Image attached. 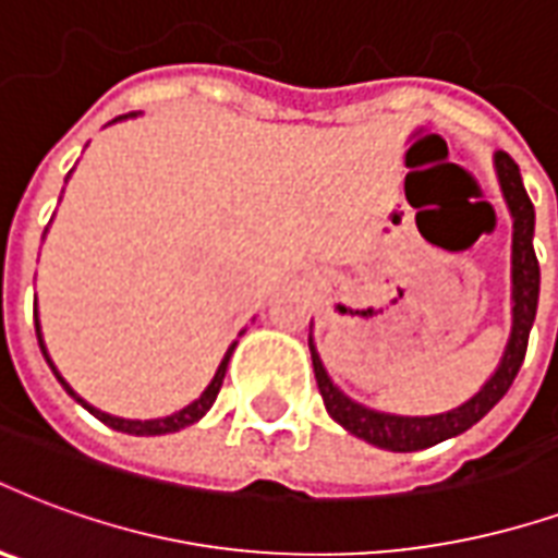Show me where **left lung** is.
Wrapping results in <instances>:
<instances>
[{
  "label": "left lung",
  "mask_w": 558,
  "mask_h": 558,
  "mask_svg": "<svg viewBox=\"0 0 558 558\" xmlns=\"http://www.w3.org/2000/svg\"><path fill=\"white\" fill-rule=\"evenodd\" d=\"M494 168H497L499 189H502L511 221H514V233H511V337L506 342L502 361H499L488 381L482 384V390L476 396H470L464 405L432 416H399L373 411V408L349 399L331 381V375L325 373L311 337L313 373H316V384H319L322 402L328 408V414L345 432H352L354 437H361L373 447L390 449V452H416V449L435 447L447 437L468 432L470 426H476L478 420L488 414L490 408L497 405L502 396L509 393L511 381H514V375H518L523 357H526V342H530L532 322H535V311H538V287H542L538 257H535V247H532L535 209H532L530 195L523 189L521 168L509 153H494Z\"/></svg>",
  "instance_id": "obj_1"
}]
</instances>
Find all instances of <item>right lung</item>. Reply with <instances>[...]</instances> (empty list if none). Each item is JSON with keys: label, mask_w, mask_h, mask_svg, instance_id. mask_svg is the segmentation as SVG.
<instances>
[{"label": "right lung", "mask_w": 558, "mask_h": 558, "mask_svg": "<svg viewBox=\"0 0 558 558\" xmlns=\"http://www.w3.org/2000/svg\"><path fill=\"white\" fill-rule=\"evenodd\" d=\"M123 118H135V114H123ZM123 118H118V121H123ZM35 331H37V342H40V352H44V357H47L49 369L56 373V378H59V381H61V387H64V390H68V393L73 396V399H76V402H80L82 408H85V411H90V414L97 416L100 423H106V426L114 428V432H123V435H135V437L171 435V432H180V428L197 423V420H201V416H204L206 411L213 408V402H216L218 390H221V381H225V373H227V363H230V354H233V349H236V342H233V345L227 349L225 361L218 363V369H216V375H213V381L206 384V390L201 396H197L192 405H185L183 411H177V414H171V416H159V420H123V416H111V414H106V411H100V408L88 405V402H85V399H82V396L76 393V390H73V387H70V384L64 381V378H61V373H59V369H56V363L49 361L47 345H44V337H40V322H37V311H35Z\"/></svg>", "instance_id": "add662e5"}]
</instances>
